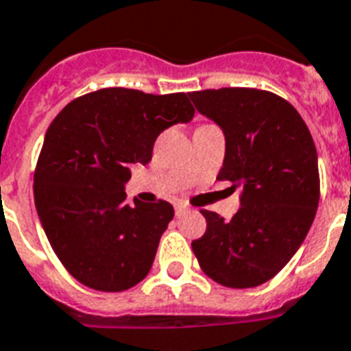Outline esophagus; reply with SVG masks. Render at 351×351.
Masks as SVG:
<instances>
[{
    "label": "esophagus",
    "instance_id": "34e87169",
    "mask_svg": "<svg viewBox=\"0 0 351 351\" xmlns=\"http://www.w3.org/2000/svg\"><path fill=\"white\" fill-rule=\"evenodd\" d=\"M185 213H187V207H185L184 204H176L175 205V215L176 216H182V215H185Z\"/></svg>",
    "mask_w": 351,
    "mask_h": 351
}]
</instances>
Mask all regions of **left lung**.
<instances>
[{
	"mask_svg": "<svg viewBox=\"0 0 351 351\" xmlns=\"http://www.w3.org/2000/svg\"><path fill=\"white\" fill-rule=\"evenodd\" d=\"M196 110L223 130L218 180L240 187L232 220L202 210L205 234L191 243L202 270L229 289L274 278L301 247L319 204L317 151L292 104L256 88L189 93Z\"/></svg>",
	"mask_w": 351,
	"mask_h": 351,
	"instance_id": "8db88e82",
	"label": "left lung"
}]
</instances>
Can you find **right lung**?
I'll return each mask as SVG.
<instances>
[{"mask_svg": "<svg viewBox=\"0 0 351 351\" xmlns=\"http://www.w3.org/2000/svg\"><path fill=\"white\" fill-rule=\"evenodd\" d=\"M185 93L102 88L77 97L48 128L34 173L45 234L64 269L101 292H122L151 270L175 210L169 202L128 204L133 164H147L156 136L189 122Z\"/></svg>", "mask_w": 351, "mask_h": 351, "instance_id": "right-lung-1", "label": "right lung"}]
</instances>
